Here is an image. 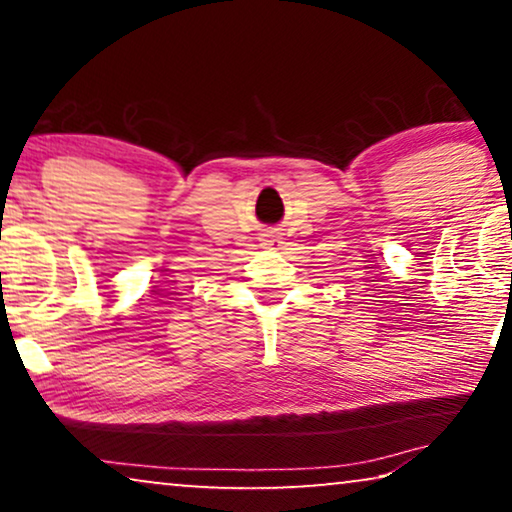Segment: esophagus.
<instances>
[{"label":"esophagus","instance_id":"1","mask_svg":"<svg viewBox=\"0 0 512 512\" xmlns=\"http://www.w3.org/2000/svg\"><path fill=\"white\" fill-rule=\"evenodd\" d=\"M263 247L277 249V247H279V237H275V235H265V240H263Z\"/></svg>","mask_w":512,"mask_h":512}]
</instances>
